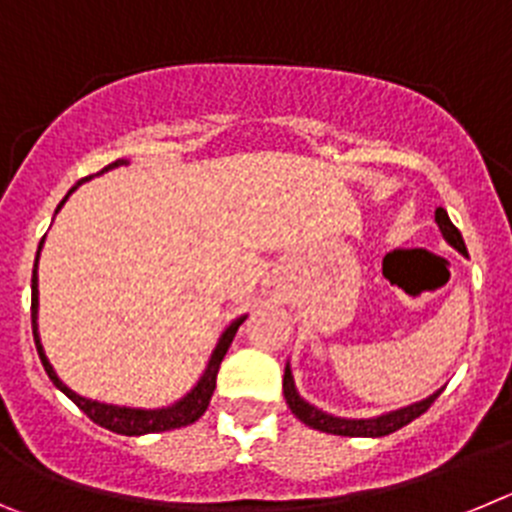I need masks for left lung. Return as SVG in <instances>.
<instances>
[{"mask_svg":"<svg viewBox=\"0 0 512 512\" xmlns=\"http://www.w3.org/2000/svg\"><path fill=\"white\" fill-rule=\"evenodd\" d=\"M436 223L441 228L443 238L451 243L459 253L467 256V246H464V238H461L459 228L449 220L446 210L438 207L436 210ZM282 390H284V400H287L289 410L297 415L305 425L315 428V431H323V433H333V436H348V438H379V436H390V433L400 431L402 425L413 423L415 418L425 413V410L431 408L433 400L441 395V390L433 392L431 397H425V400L415 402V405H408V408L395 410V413H387V415H379V418H366V420H348V418H336V415H328L323 410H318L315 405L302 400L295 390V379H292V369H284V382H282Z\"/></svg>","mask_w":512,"mask_h":512,"instance_id":"8db88e82","label":"left lung"}]
</instances>
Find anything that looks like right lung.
<instances>
[{
    "instance_id": "obj_1",
    "label": "right lung",
    "mask_w": 512,
    "mask_h": 512,
    "mask_svg": "<svg viewBox=\"0 0 512 512\" xmlns=\"http://www.w3.org/2000/svg\"><path fill=\"white\" fill-rule=\"evenodd\" d=\"M122 164H128V161H125V158H120V161H112V164L104 166L102 171L115 169V166H122ZM81 182H84V179H81ZM79 184H76V187H79ZM74 189H71V192H74ZM69 194L63 197V202L69 200ZM63 202L58 205V210L63 207ZM40 248H43V241H40V246H38V256H40ZM38 256H35V269H33V305H30V312H33L35 348H38V356H40V361H43L45 374L51 377V382L56 384L58 390L69 397L71 402H74L81 413H87L89 420H94V423L102 425V428H107V431L120 433V436H143V433L174 431V428H184V425H192L194 420H200L202 415H205L207 405H210L212 392H215L217 369H220V361L225 359L230 343H233V338H235V330L241 328V323L246 318L233 320V323L225 328V333L220 336V341H217L215 351H212V356H210V364H207L205 374H202V379L197 382V387H194V390L189 392L187 397H182L179 402H174L171 408L138 410V408H117V405H104V402L87 400V397H81V395H76L74 390H69V387H66V384L58 379V374L53 372L51 361L45 359L43 346H40V338H38Z\"/></svg>"
}]
</instances>
